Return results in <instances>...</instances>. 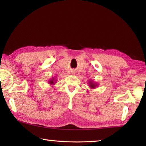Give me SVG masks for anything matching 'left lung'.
I'll list each match as a JSON object with an SVG mask.
<instances>
[{
    "label": "left lung",
    "instance_id": "left-lung-1",
    "mask_svg": "<svg viewBox=\"0 0 146 146\" xmlns=\"http://www.w3.org/2000/svg\"><path fill=\"white\" fill-rule=\"evenodd\" d=\"M88 84H89V87H90L91 89H95L98 86V83L94 82V81L91 80H89Z\"/></svg>",
    "mask_w": 146,
    "mask_h": 146
}]
</instances>
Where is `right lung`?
Returning <instances> with one entry per match:
<instances>
[{
	"label": "right lung",
	"mask_w": 146,
	"mask_h": 146,
	"mask_svg": "<svg viewBox=\"0 0 146 146\" xmlns=\"http://www.w3.org/2000/svg\"><path fill=\"white\" fill-rule=\"evenodd\" d=\"M56 82V79L55 77H52L48 80V84L50 85H54Z\"/></svg>",
	"instance_id": "add662e5"
}]
</instances>
